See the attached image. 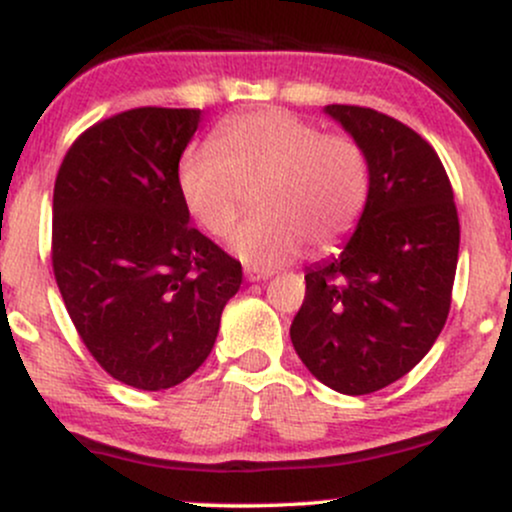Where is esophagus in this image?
<instances>
[{
	"instance_id": "esophagus-1",
	"label": "esophagus",
	"mask_w": 512,
	"mask_h": 512,
	"mask_svg": "<svg viewBox=\"0 0 512 512\" xmlns=\"http://www.w3.org/2000/svg\"><path fill=\"white\" fill-rule=\"evenodd\" d=\"M269 276H272V272H260V269H255V267H245V279L252 281V284H255V281L269 279Z\"/></svg>"
}]
</instances>
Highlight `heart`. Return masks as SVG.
I'll use <instances>...</instances> for the list:
<instances>
[{"label": "heart", "instance_id": "b5f03b06", "mask_svg": "<svg viewBox=\"0 0 512 512\" xmlns=\"http://www.w3.org/2000/svg\"><path fill=\"white\" fill-rule=\"evenodd\" d=\"M180 195L211 236H228L255 190L260 216L233 233L231 248L248 267L269 269L327 255L354 233L370 195V166L351 134L267 108L228 117L211 146L190 149L178 170Z\"/></svg>", "mask_w": 512, "mask_h": 512}]
</instances>
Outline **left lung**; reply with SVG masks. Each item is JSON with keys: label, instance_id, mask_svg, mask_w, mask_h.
<instances>
[{"label": "left lung", "instance_id": "8db88e82", "mask_svg": "<svg viewBox=\"0 0 512 512\" xmlns=\"http://www.w3.org/2000/svg\"><path fill=\"white\" fill-rule=\"evenodd\" d=\"M370 166L366 211L342 255L305 274L291 342L342 395H370L428 354L450 313L460 252L452 187L433 146L395 117L327 105Z\"/></svg>", "mask_w": 512, "mask_h": 512}]
</instances>
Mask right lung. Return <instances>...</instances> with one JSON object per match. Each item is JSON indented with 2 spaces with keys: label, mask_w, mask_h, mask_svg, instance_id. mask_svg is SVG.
Listing matches in <instances>:
<instances>
[{
  "label": "right lung",
  "mask_w": 512,
  "mask_h": 512,
  "mask_svg": "<svg viewBox=\"0 0 512 512\" xmlns=\"http://www.w3.org/2000/svg\"><path fill=\"white\" fill-rule=\"evenodd\" d=\"M202 110L134 108L69 146L52 195V272L105 373L168 390L207 361L243 267L190 226L180 156Z\"/></svg>",
  "instance_id": "1"
}]
</instances>
